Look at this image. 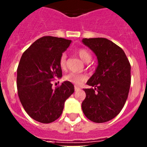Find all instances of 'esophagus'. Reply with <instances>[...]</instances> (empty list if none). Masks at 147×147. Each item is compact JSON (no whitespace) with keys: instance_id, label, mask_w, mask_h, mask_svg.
Returning a JSON list of instances; mask_svg holds the SVG:
<instances>
[{"instance_id":"esophagus-1","label":"esophagus","mask_w":147,"mask_h":147,"mask_svg":"<svg viewBox=\"0 0 147 147\" xmlns=\"http://www.w3.org/2000/svg\"><path fill=\"white\" fill-rule=\"evenodd\" d=\"M74 90H75V91H78V90H80V88H79V87H77V86H75L74 87Z\"/></svg>"}]
</instances>
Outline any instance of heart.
Returning a JSON list of instances; mask_svg holds the SVG:
<instances>
[{"instance_id":"obj_1","label":"heart","mask_w":147,"mask_h":147,"mask_svg":"<svg viewBox=\"0 0 147 147\" xmlns=\"http://www.w3.org/2000/svg\"><path fill=\"white\" fill-rule=\"evenodd\" d=\"M77 54L78 55L80 56V57L82 59L84 62H89L91 60V54L88 51L87 49H79L77 50ZM59 67L62 69H65L66 67V55L65 54H62L60 56L59 60ZM64 79L65 81L73 83L74 85H81L82 83L84 82L86 80L85 76L82 74H75V73H70L68 74L65 75L64 76Z\"/></svg>"}]
</instances>
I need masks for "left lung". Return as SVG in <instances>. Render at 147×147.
I'll list each match as a JSON object with an SVG mask.
<instances>
[{"label": "left lung", "mask_w": 147, "mask_h": 147, "mask_svg": "<svg viewBox=\"0 0 147 147\" xmlns=\"http://www.w3.org/2000/svg\"><path fill=\"white\" fill-rule=\"evenodd\" d=\"M82 42L93 51L98 67L84 89L82 103L85 115L95 123L114 119L124 107L131 84V66L121 48L106 38H84Z\"/></svg>", "instance_id": "obj_1"}]
</instances>
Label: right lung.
<instances>
[{
  "label": "right lung",
  "instance_id": "right-lung-1",
  "mask_svg": "<svg viewBox=\"0 0 147 147\" xmlns=\"http://www.w3.org/2000/svg\"><path fill=\"white\" fill-rule=\"evenodd\" d=\"M71 40L45 36L23 52L17 70L18 96L26 112L37 121L49 124L59 119L64 104L74 92L65 81L52 88V82L62 76L59 60Z\"/></svg>",
  "mask_w": 147,
  "mask_h": 147
}]
</instances>
